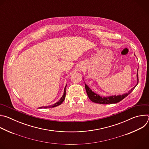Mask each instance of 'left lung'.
<instances>
[{"label": "left lung", "mask_w": 149, "mask_h": 149, "mask_svg": "<svg viewBox=\"0 0 149 149\" xmlns=\"http://www.w3.org/2000/svg\"><path fill=\"white\" fill-rule=\"evenodd\" d=\"M139 69V68H138ZM138 69H137V82L136 86L132 88L128 93L124 94L123 95H110L107 97H102L100 95L96 94L94 91H93L91 88L87 86L86 84H85V87H86V90L87 92V94L89 97V98L91 100V101L98 103V104H116L122 100H123L125 97H126L129 94H130L133 90L135 88V87L137 86L139 82V77H138Z\"/></svg>", "instance_id": "obj_1"}]
</instances>
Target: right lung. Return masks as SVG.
Masks as SVG:
<instances>
[{"label":"right lung","mask_w":149,"mask_h":149,"mask_svg":"<svg viewBox=\"0 0 149 149\" xmlns=\"http://www.w3.org/2000/svg\"><path fill=\"white\" fill-rule=\"evenodd\" d=\"M66 87H67V86H65V88H64V91H63V95L62 96V97L61 98V99L58 101L56 102V103L52 104V105H51L49 106H45V107H39V109H47V108H52V107H56V106H58L59 105L61 104L62 103V102L64 101L65 98V95H66Z\"/></svg>","instance_id":"add662e5"}]
</instances>
